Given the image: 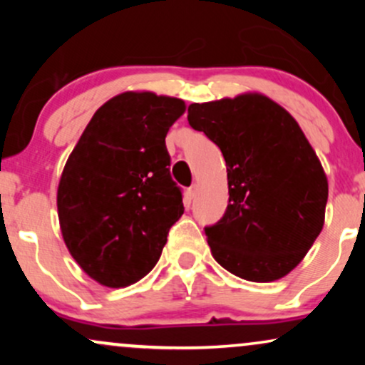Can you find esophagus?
I'll return each mask as SVG.
<instances>
[{"label": "esophagus", "mask_w": 365, "mask_h": 365, "mask_svg": "<svg viewBox=\"0 0 365 365\" xmlns=\"http://www.w3.org/2000/svg\"><path fill=\"white\" fill-rule=\"evenodd\" d=\"M188 197H190V199H195V197H197V185H192L190 188H188Z\"/></svg>", "instance_id": "34e87169"}]
</instances>
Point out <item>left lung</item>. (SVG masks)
<instances>
[{
    "mask_svg": "<svg viewBox=\"0 0 365 365\" xmlns=\"http://www.w3.org/2000/svg\"><path fill=\"white\" fill-rule=\"evenodd\" d=\"M188 123L223 153L228 207L206 226L212 257L249 282L283 278L324 225L328 178L295 118L261 94L194 103Z\"/></svg>",
    "mask_w": 365,
    "mask_h": 365,
    "instance_id": "left-lung-1",
    "label": "left lung"
}]
</instances>
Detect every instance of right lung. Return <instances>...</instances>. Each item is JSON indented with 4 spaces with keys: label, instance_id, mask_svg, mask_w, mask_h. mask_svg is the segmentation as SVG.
<instances>
[{
    "label": "right lung",
    "instance_id": "1",
    "mask_svg": "<svg viewBox=\"0 0 365 365\" xmlns=\"http://www.w3.org/2000/svg\"><path fill=\"white\" fill-rule=\"evenodd\" d=\"M183 111L182 99L154 92L115 96L94 113L66 161L56 199L63 240L104 287L144 278L183 215L165 142Z\"/></svg>",
    "mask_w": 365,
    "mask_h": 365
}]
</instances>
